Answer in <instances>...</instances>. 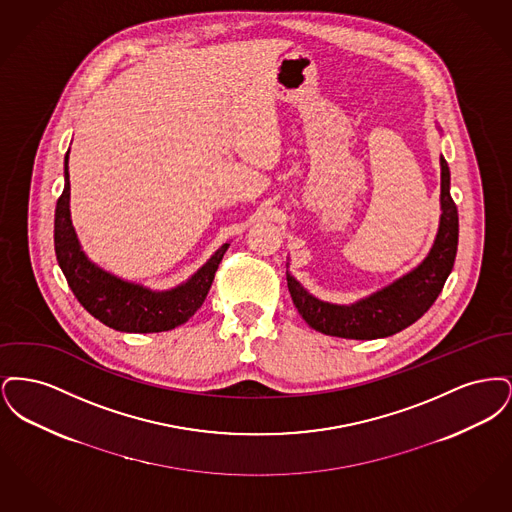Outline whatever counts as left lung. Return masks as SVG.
Returning <instances> with one entry per match:
<instances>
[{"instance_id":"left-lung-1","label":"left lung","mask_w":512,"mask_h":512,"mask_svg":"<svg viewBox=\"0 0 512 512\" xmlns=\"http://www.w3.org/2000/svg\"><path fill=\"white\" fill-rule=\"evenodd\" d=\"M439 167L441 215L438 234L424 261L413 270L399 276L382 290L349 305L318 299L293 278L290 270H286L293 305L311 328L326 336L345 340H378L405 330L434 305L453 270L459 244V213L449 192L451 172L443 155L439 157Z\"/></svg>"}]
</instances>
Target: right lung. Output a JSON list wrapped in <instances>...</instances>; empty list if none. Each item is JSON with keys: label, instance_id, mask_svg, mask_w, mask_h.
I'll return each mask as SVG.
<instances>
[{"label": "right lung", "instance_id": "add662e5", "mask_svg": "<svg viewBox=\"0 0 512 512\" xmlns=\"http://www.w3.org/2000/svg\"><path fill=\"white\" fill-rule=\"evenodd\" d=\"M69 151L65 155V190L55 207L53 240L57 263L80 305L105 326L130 334L165 332L190 320L203 305L230 244L220 245L203 267L171 290H149L103 270L88 259L74 232Z\"/></svg>", "mask_w": 512, "mask_h": 512}]
</instances>
